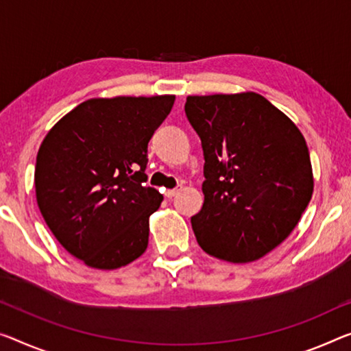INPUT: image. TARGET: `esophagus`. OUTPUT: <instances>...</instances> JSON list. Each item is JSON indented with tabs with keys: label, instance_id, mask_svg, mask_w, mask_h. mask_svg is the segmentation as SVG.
<instances>
[{
	"label": "esophagus",
	"instance_id": "1",
	"mask_svg": "<svg viewBox=\"0 0 351 351\" xmlns=\"http://www.w3.org/2000/svg\"><path fill=\"white\" fill-rule=\"evenodd\" d=\"M180 190H182V185L176 186V188H172V190H166L165 196H166V197H174L176 194H179V191H180Z\"/></svg>",
	"mask_w": 351,
	"mask_h": 351
}]
</instances>
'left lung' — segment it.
<instances>
[{"mask_svg":"<svg viewBox=\"0 0 351 351\" xmlns=\"http://www.w3.org/2000/svg\"><path fill=\"white\" fill-rule=\"evenodd\" d=\"M204 150V206L191 217L199 246L221 261H257L290 235L314 177L298 127L256 93L186 97Z\"/></svg>","mask_w":351,"mask_h":351,"instance_id":"1","label":"left lung"}]
</instances>
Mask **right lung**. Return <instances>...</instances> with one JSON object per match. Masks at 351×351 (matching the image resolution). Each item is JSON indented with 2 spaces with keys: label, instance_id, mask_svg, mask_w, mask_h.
<instances>
[{
  "label": "right lung",
  "instance_id": "right-lung-1",
  "mask_svg": "<svg viewBox=\"0 0 351 351\" xmlns=\"http://www.w3.org/2000/svg\"><path fill=\"white\" fill-rule=\"evenodd\" d=\"M174 95L90 99L40 144L37 206L56 240L88 267L114 269L147 250L163 196L145 186L147 144Z\"/></svg>",
  "mask_w": 351,
  "mask_h": 351
}]
</instances>
